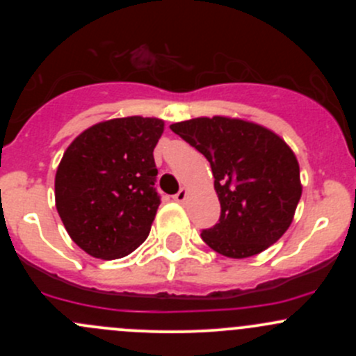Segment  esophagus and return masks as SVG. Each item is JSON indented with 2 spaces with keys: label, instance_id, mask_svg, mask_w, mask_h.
<instances>
[{
  "label": "esophagus",
  "instance_id": "1",
  "mask_svg": "<svg viewBox=\"0 0 356 356\" xmlns=\"http://www.w3.org/2000/svg\"><path fill=\"white\" fill-rule=\"evenodd\" d=\"M186 198H188V191H186V189H181V191L174 196V200L177 201V203H184Z\"/></svg>",
  "mask_w": 356,
  "mask_h": 356
}]
</instances>
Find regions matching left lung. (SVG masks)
I'll list each match as a JSON object with an SVG mask.
<instances>
[{"mask_svg":"<svg viewBox=\"0 0 356 356\" xmlns=\"http://www.w3.org/2000/svg\"><path fill=\"white\" fill-rule=\"evenodd\" d=\"M210 161L220 218L201 238L217 253L248 258L288 231L301 198L300 165L270 129L229 117H200L170 125Z\"/></svg>","mask_w":356,"mask_h":356,"instance_id":"8db88e82","label":"left lung"}]
</instances>
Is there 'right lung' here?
<instances>
[{"label": "right lung", "instance_id": "obj_1", "mask_svg": "<svg viewBox=\"0 0 356 356\" xmlns=\"http://www.w3.org/2000/svg\"><path fill=\"white\" fill-rule=\"evenodd\" d=\"M161 134L160 118H111L86 129L63 153L56 210L72 241L91 257H127L148 238L160 204L153 149Z\"/></svg>", "mask_w": 356, "mask_h": 356}]
</instances>
